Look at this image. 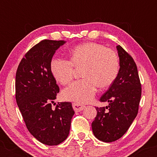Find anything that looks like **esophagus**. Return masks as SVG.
<instances>
[{"label": "esophagus", "mask_w": 157, "mask_h": 157, "mask_svg": "<svg viewBox=\"0 0 157 157\" xmlns=\"http://www.w3.org/2000/svg\"><path fill=\"white\" fill-rule=\"evenodd\" d=\"M73 109L75 111H82L84 109L85 106L83 105H81L80 103H78V102H74L72 104Z\"/></svg>", "instance_id": "obj_1"}]
</instances>
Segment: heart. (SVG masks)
<instances>
[{
    "label": "heart",
    "mask_w": 157,
    "mask_h": 157,
    "mask_svg": "<svg viewBox=\"0 0 157 157\" xmlns=\"http://www.w3.org/2000/svg\"><path fill=\"white\" fill-rule=\"evenodd\" d=\"M75 68L82 67V80L74 82L62 92L66 100L78 103L91 101L97 87L107 89L113 83L120 71L118 55L111 48L94 42L77 45L69 51V60L53 57L50 62V71L55 80L61 85L72 80Z\"/></svg>",
    "instance_id": "heart-1"
}]
</instances>
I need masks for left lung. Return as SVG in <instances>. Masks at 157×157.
I'll return each instance as SVG.
<instances>
[{
	"instance_id": "left-lung-1",
	"label": "left lung",
	"mask_w": 157,
	"mask_h": 157,
	"mask_svg": "<svg viewBox=\"0 0 157 157\" xmlns=\"http://www.w3.org/2000/svg\"><path fill=\"white\" fill-rule=\"evenodd\" d=\"M120 71L113 83L100 98L106 107H95L97 116L91 124L98 140L111 142L121 138L138 113L142 87L134 59L121 46H117Z\"/></svg>"
}]
</instances>
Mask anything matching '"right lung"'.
<instances>
[{
  "label": "right lung",
  "mask_w": 157,
  "mask_h": 157,
  "mask_svg": "<svg viewBox=\"0 0 157 157\" xmlns=\"http://www.w3.org/2000/svg\"><path fill=\"white\" fill-rule=\"evenodd\" d=\"M64 40H43L20 62L15 77V99L27 129L43 144L57 145L68 137L75 114L71 102L52 103L60 89L50 71V62Z\"/></svg>",
  "instance_id": "add662e5"
}]
</instances>
